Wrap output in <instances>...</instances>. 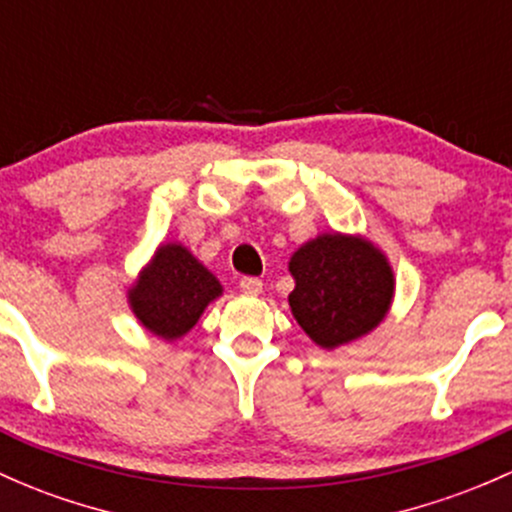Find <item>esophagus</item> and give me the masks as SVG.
<instances>
[{
  "label": "esophagus",
  "mask_w": 512,
  "mask_h": 512,
  "mask_svg": "<svg viewBox=\"0 0 512 512\" xmlns=\"http://www.w3.org/2000/svg\"><path fill=\"white\" fill-rule=\"evenodd\" d=\"M240 291L247 296H257L262 294V282L257 277H243L240 279Z\"/></svg>",
  "instance_id": "obj_1"
}]
</instances>
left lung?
Returning <instances> with one entry per match:
<instances>
[{
  "label": "left lung",
  "instance_id": "obj_1",
  "mask_svg": "<svg viewBox=\"0 0 512 512\" xmlns=\"http://www.w3.org/2000/svg\"><path fill=\"white\" fill-rule=\"evenodd\" d=\"M289 272L291 313L323 350L372 333L396 291L389 257L364 235L320 233L291 255Z\"/></svg>",
  "mask_w": 512,
  "mask_h": 512
}]
</instances>
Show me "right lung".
<instances>
[{
  "mask_svg": "<svg viewBox=\"0 0 512 512\" xmlns=\"http://www.w3.org/2000/svg\"><path fill=\"white\" fill-rule=\"evenodd\" d=\"M223 286L182 243H162L128 286V306L145 330L174 342L199 323Z\"/></svg>",
  "mask_w": 512,
  "mask_h": 512,
  "instance_id": "obj_1",
  "label": "right lung"
}]
</instances>
